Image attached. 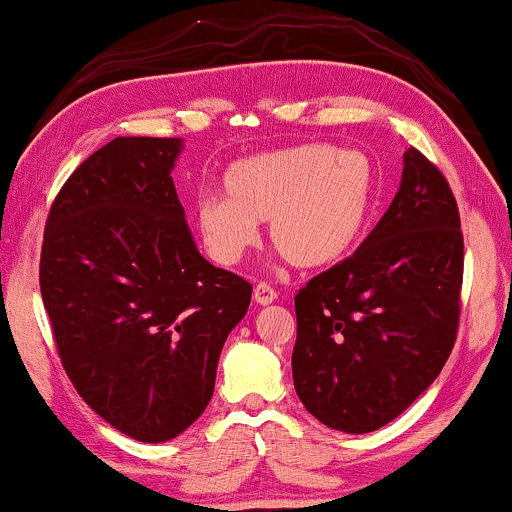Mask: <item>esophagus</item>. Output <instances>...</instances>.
Listing matches in <instances>:
<instances>
[{
  "instance_id": "1",
  "label": "esophagus",
  "mask_w": 512,
  "mask_h": 512,
  "mask_svg": "<svg viewBox=\"0 0 512 512\" xmlns=\"http://www.w3.org/2000/svg\"><path fill=\"white\" fill-rule=\"evenodd\" d=\"M254 299H256V304H263V306L273 304L275 299H278V292H275L268 282H258L256 290H254Z\"/></svg>"
}]
</instances>
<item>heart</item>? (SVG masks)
I'll use <instances>...</instances> for the list:
<instances>
[{
    "label": "heart",
    "instance_id": "heart-1",
    "mask_svg": "<svg viewBox=\"0 0 512 512\" xmlns=\"http://www.w3.org/2000/svg\"><path fill=\"white\" fill-rule=\"evenodd\" d=\"M222 196L196 203V225L218 263L232 266L258 242H270L297 268H323L357 246L378 196L374 162L359 150L306 143L237 160L222 177Z\"/></svg>",
    "mask_w": 512,
    "mask_h": 512
}]
</instances>
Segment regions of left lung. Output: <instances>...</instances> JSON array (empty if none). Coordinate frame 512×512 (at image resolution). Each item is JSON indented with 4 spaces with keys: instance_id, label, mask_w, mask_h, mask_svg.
I'll return each instance as SVG.
<instances>
[{
    "instance_id": "8db88e82",
    "label": "left lung",
    "mask_w": 512,
    "mask_h": 512,
    "mask_svg": "<svg viewBox=\"0 0 512 512\" xmlns=\"http://www.w3.org/2000/svg\"><path fill=\"white\" fill-rule=\"evenodd\" d=\"M460 213L443 172L417 148L393 203L364 244L294 297L292 376L318 422L369 434L424 393L460 323Z\"/></svg>"
}]
</instances>
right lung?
I'll use <instances>...</instances> for the list:
<instances>
[{"label":"right lung","instance_id":"add662e5","mask_svg":"<svg viewBox=\"0 0 512 512\" xmlns=\"http://www.w3.org/2000/svg\"><path fill=\"white\" fill-rule=\"evenodd\" d=\"M179 138L119 136L66 179L45 222L40 292L76 393L143 443L213 398L251 285L198 254L170 177Z\"/></svg>","mask_w":512,"mask_h":512}]
</instances>
